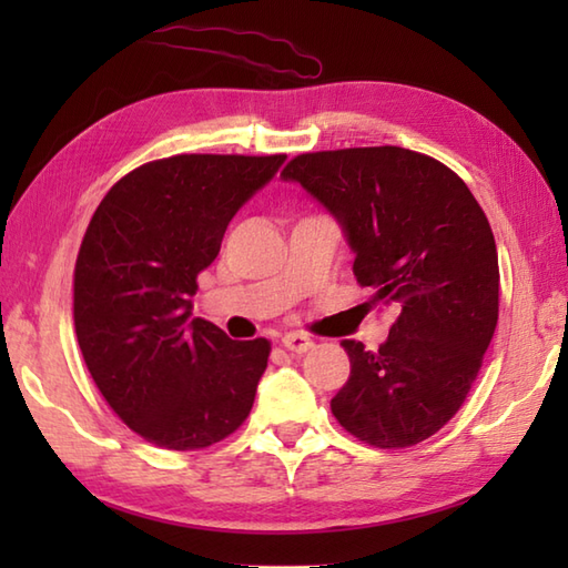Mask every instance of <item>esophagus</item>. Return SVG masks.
<instances>
[{
  "instance_id": "34e87169",
  "label": "esophagus",
  "mask_w": 568,
  "mask_h": 568,
  "mask_svg": "<svg viewBox=\"0 0 568 568\" xmlns=\"http://www.w3.org/2000/svg\"><path fill=\"white\" fill-rule=\"evenodd\" d=\"M283 346L287 348V352L291 354H305V352H310L312 346H315V342L310 339L307 334H297V332H291V334H285L283 336Z\"/></svg>"
}]
</instances>
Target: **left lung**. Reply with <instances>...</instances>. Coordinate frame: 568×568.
<instances>
[{"mask_svg": "<svg viewBox=\"0 0 568 568\" xmlns=\"http://www.w3.org/2000/svg\"><path fill=\"white\" fill-rule=\"evenodd\" d=\"M354 251L366 305L395 322L376 352L342 346L352 376L332 397L339 425L381 449L432 437L464 405L498 324V251L484 210L444 163L400 146L303 153L285 165Z\"/></svg>", "mask_w": 568, "mask_h": 568, "instance_id": "left-lung-1", "label": "left lung"}]
</instances>
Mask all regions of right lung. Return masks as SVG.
I'll return each mask as SVG.
<instances>
[{
	"mask_svg": "<svg viewBox=\"0 0 568 568\" xmlns=\"http://www.w3.org/2000/svg\"><path fill=\"white\" fill-rule=\"evenodd\" d=\"M283 163L281 153L146 163L106 192L84 232L72 300L82 358L124 425L163 449H204L251 413L271 344L192 317V295L232 216Z\"/></svg>",
	"mask_w": 568,
	"mask_h": 568,
	"instance_id": "obj_1",
	"label": "right lung"
}]
</instances>
